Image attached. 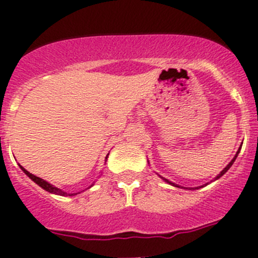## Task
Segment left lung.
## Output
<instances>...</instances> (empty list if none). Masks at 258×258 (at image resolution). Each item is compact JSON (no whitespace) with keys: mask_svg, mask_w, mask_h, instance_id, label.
<instances>
[{"mask_svg":"<svg viewBox=\"0 0 258 258\" xmlns=\"http://www.w3.org/2000/svg\"><path fill=\"white\" fill-rule=\"evenodd\" d=\"M241 147H242V145H241ZM241 147H240V148H238V151H237V152H236L235 157H233V158H232V160H231V162H230V163H228V165H227V166H226V167H225V168H223V170H222V171H221V172H220V173H218V175H217V176H216V177H215V179H213V181H216V179H218V178H220V177H222V176H223V175H225V173H226V172H227V171H228V170H230V167H231V166H232V165H233V162H235V161H236V158H237L238 153H240V151H241ZM158 176H160V175H158ZM160 177H161V178H162V179H163V181H165V182H167V183H168V184H171V186H173V187H178V188H186V189H199V188H202V187H205V186H207V184H209V183H206V184H201V186H199V187H182V186H179V184H176V183H173V182H171V181H170V179H167V178L162 177V176H160ZM211 182H212V181H211Z\"/></svg>","mask_w":258,"mask_h":258,"instance_id":"left-lung-1","label":"left lung"}]
</instances>
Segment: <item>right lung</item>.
<instances>
[{"label": "right lung", "mask_w": 258, "mask_h": 258, "mask_svg": "<svg viewBox=\"0 0 258 258\" xmlns=\"http://www.w3.org/2000/svg\"><path fill=\"white\" fill-rule=\"evenodd\" d=\"M107 157H108V155L106 156V160H107ZM20 167H21V170H22L23 172H25L26 175L28 176V177H30L31 179H32V181L35 182L36 184H38V186H40V187H42V188L45 189V191L49 192V194L58 195V196H76V195H79V194H80V192H76V194H69V192L63 191V189L57 188L56 186H53V184H51V183H49V182L45 181V179H42V178H40V177H37V176L32 175V173H30V172H28L27 170H25V168H23L22 166H20ZM93 184H95V182H93V183L91 184V186L88 187V188H91V187H92ZM88 188H86V189H88ZM83 191H85V189H83ZM81 192H82V191H81Z\"/></svg>", "instance_id": "right-lung-1"}]
</instances>
